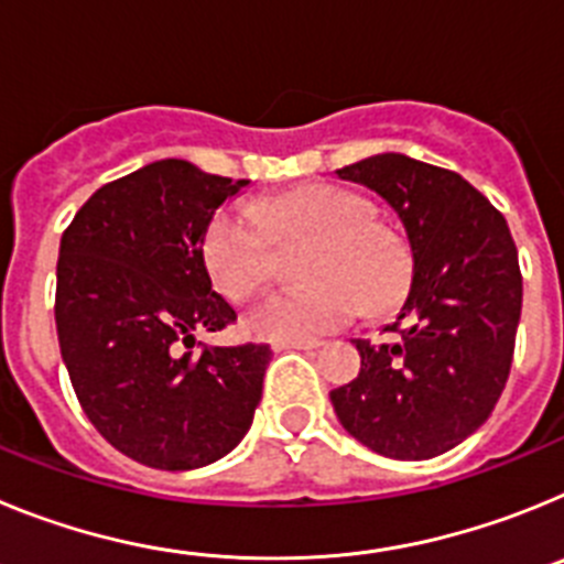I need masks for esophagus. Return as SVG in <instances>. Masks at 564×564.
<instances>
[{
  "label": "esophagus",
  "instance_id": "1",
  "mask_svg": "<svg viewBox=\"0 0 564 564\" xmlns=\"http://www.w3.org/2000/svg\"><path fill=\"white\" fill-rule=\"evenodd\" d=\"M273 352H288V350H316L318 341H273Z\"/></svg>",
  "mask_w": 564,
  "mask_h": 564
}]
</instances>
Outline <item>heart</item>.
I'll return each mask as SVG.
<instances>
[{"mask_svg": "<svg viewBox=\"0 0 564 564\" xmlns=\"http://www.w3.org/2000/svg\"><path fill=\"white\" fill-rule=\"evenodd\" d=\"M271 237L311 239L302 279L311 285L265 296L246 316L262 341H311L341 330L361 311L383 313L401 299L410 259L395 234L372 223V206L336 186H299L257 203H231L214 214L200 259L214 291L231 302L251 296L268 273Z\"/></svg>", "mask_w": 564, "mask_h": 564, "instance_id": "1", "label": "heart"}]
</instances>
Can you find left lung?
I'll use <instances>...</instances> for the list:
<instances>
[{
  "mask_svg": "<svg viewBox=\"0 0 564 564\" xmlns=\"http://www.w3.org/2000/svg\"><path fill=\"white\" fill-rule=\"evenodd\" d=\"M398 214L412 282L392 344L358 338L361 372L330 392L338 421L367 449L430 460L488 421L511 370L522 276L508 223L449 169L383 152L336 169Z\"/></svg>",
  "mask_w": 564,
  "mask_h": 564,
  "instance_id": "left-lung-1",
  "label": "left lung"
}]
</instances>
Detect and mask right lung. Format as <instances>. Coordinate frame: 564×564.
Instances as JSON below:
<instances>
[{
  "mask_svg": "<svg viewBox=\"0 0 564 564\" xmlns=\"http://www.w3.org/2000/svg\"><path fill=\"white\" fill-rule=\"evenodd\" d=\"M248 181L166 158L98 188L62 237L56 330L78 403L143 466L188 471L251 430L271 347L192 352L194 333L234 325L200 242Z\"/></svg>",
  "mask_w": 564,
  "mask_h": 564,
  "instance_id": "right-lung-1",
  "label": "right lung"
}]
</instances>
